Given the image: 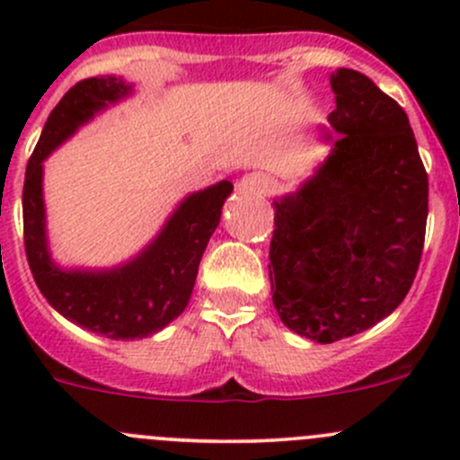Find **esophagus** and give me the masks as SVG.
<instances>
[{
  "mask_svg": "<svg viewBox=\"0 0 460 460\" xmlns=\"http://www.w3.org/2000/svg\"><path fill=\"white\" fill-rule=\"evenodd\" d=\"M238 193L243 196H269L276 189V182H273L271 175L262 173V171H256V173H247L238 184H235Z\"/></svg>",
  "mask_w": 460,
  "mask_h": 460,
  "instance_id": "34e87169",
  "label": "esophagus"
}]
</instances>
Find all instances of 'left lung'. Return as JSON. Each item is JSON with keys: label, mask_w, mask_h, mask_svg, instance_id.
I'll use <instances>...</instances> for the list:
<instances>
[{"label": "left lung", "mask_w": 460, "mask_h": 460, "mask_svg": "<svg viewBox=\"0 0 460 460\" xmlns=\"http://www.w3.org/2000/svg\"><path fill=\"white\" fill-rule=\"evenodd\" d=\"M332 153L273 200L271 298L285 327L327 345L374 327L405 300L425 243L428 173L405 111L367 75L329 77Z\"/></svg>", "instance_id": "1"}]
</instances>
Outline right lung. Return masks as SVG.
<instances>
[{"label": "right lung", "instance_id": "obj_1", "mask_svg": "<svg viewBox=\"0 0 460 460\" xmlns=\"http://www.w3.org/2000/svg\"><path fill=\"white\" fill-rule=\"evenodd\" d=\"M131 93L133 86L115 75L77 82L46 119L26 166L22 196L26 258L41 296L64 318L113 341L153 336L184 312L204 249L220 225L222 204L234 191V184L222 180L187 196L153 243L118 267L64 269L55 264L46 238L41 162L93 115Z\"/></svg>", "mask_w": 460, "mask_h": 460}]
</instances>
